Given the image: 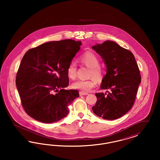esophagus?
I'll return each mask as SVG.
<instances>
[{
  "label": "esophagus",
  "instance_id": "34e87169",
  "mask_svg": "<svg viewBox=\"0 0 160 160\" xmlns=\"http://www.w3.org/2000/svg\"><path fill=\"white\" fill-rule=\"evenodd\" d=\"M79 95H80V96L86 95H88V92H85L80 91L79 92Z\"/></svg>",
  "mask_w": 160,
  "mask_h": 160
}]
</instances>
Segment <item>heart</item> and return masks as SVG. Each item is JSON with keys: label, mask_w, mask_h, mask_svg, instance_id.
<instances>
[{"label": "heart", "mask_w": 160, "mask_h": 160, "mask_svg": "<svg viewBox=\"0 0 160 160\" xmlns=\"http://www.w3.org/2000/svg\"><path fill=\"white\" fill-rule=\"evenodd\" d=\"M79 61L84 65L90 68L89 77L92 78L88 80H78L72 84V87L74 89L82 91H89L96 84L95 78L98 82L102 80L103 70L99 66L100 61L98 58L95 54L89 52L83 54L80 57ZM67 75L71 79L76 78L77 65L74 61H71L69 63L67 67Z\"/></svg>", "instance_id": "obj_1"}]
</instances>
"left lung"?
Instances as JSON below:
<instances>
[{"mask_svg":"<svg viewBox=\"0 0 160 160\" xmlns=\"http://www.w3.org/2000/svg\"><path fill=\"white\" fill-rule=\"evenodd\" d=\"M101 56L107 73L101 84L106 93H96L93 113L104 119L114 120L126 114L135 101L141 82L140 70L129 50L111 41L92 47Z\"/></svg>","mask_w":160,"mask_h":160,"instance_id":"8db88e82","label":"left lung"}]
</instances>
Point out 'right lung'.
<instances>
[{"instance_id": "1", "label": "right lung", "mask_w": 160, "mask_h": 160, "mask_svg": "<svg viewBox=\"0 0 160 160\" xmlns=\"http://www.w3.org/2000/svg\"><path fill=\"white\" fill-rule=\"evenodd\" d=\"M72 39L51 41L29 50L23 56L15 83L26 113L43 123L60 121L79 97L68 86L67 67L80 49Z\"/></svg>"}]
</instances>
